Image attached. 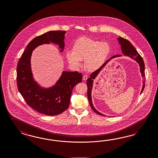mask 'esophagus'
Returning <instances> with one entry per match:
<instances>
[{
	"label": "esophagus",
	"instance_id": "obj_1",
	"mask_svg": "<svg viewBox=\"0 0 158 158\" xmlns=\"http://www.w3.org/2000/svg\"><path fill=\"white\" fill-rule=\"evenodd\" d=\"M82 79H83V80H84V81H86V80L88 79V76H87L86 75H84V76H83V78H82Z\"/></svg>",
	"mask_w": 158,
	"mask_h": 158
}]
</instances>
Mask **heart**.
Returning a JSON list of instances; mask_svg holds the SVG:
<instances>
[{
  "label": "heart",
  "mask_w": 158,
  "mask_h": 158,
  "mask_svg": "<svg viewBox=\"0 0 158 158\" xmlns=\"http://www.w3.org/2000/svg\"><path fill=\"white\" fill-rule=\"evenodd\" d=\"M110 52L111 47L107 42L82 37L74 42L73 50L66 51V56L68 62L76 67L80 66L82 60L85 59L86 69L94 72L101 68Z\"/></svg>",
  "instance_id": "1"
}]
</instances>
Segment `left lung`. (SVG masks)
Segmentation results:
<instances>
[{"mask_svg":"<svg viewBox=\"0 0 158 158\" xmlns=\"http://www.w3.org/2000/svg\"><path fill=\"white\" fill-rule=\"evenodd\" d=\"M118 41H119V44L121 45V48L122 50V53L125 56H129L131 59H134L136 60V62L139 64L140 66V72L141 74L142 77H144V80L143 81V87H142V89L141 91V94H142L143 91L144 90L145 87V65L144 62L143 61V59L142 58V57L140 56V55L138 53V52L137 51V50L135 48V47L132 45L131 43V42L129 41L126 40L124 38H122L121 37H118ZM122 55H116L112 56L110 59L107 60L101 66V68H100L98 70H96L95 72L92 73L90 75V77L86 81V84L88 86V100L89 102L90 107L92 109L95 111V113L100 115H103L105 116L104 114L102 113H99L98 111H97L95 109L93 103H92V96H91V93H92V87H93V83H94V80H95L96 77L98 76V74H99L100 71L103 69L104 67L107 64V63H108L112 59L115 58H117L121 56Z\"/></svg>","mask_w":158,"mask_h":158,"instance_id":"obj_1","label":"left lung"}]
</instances>
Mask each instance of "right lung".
<instances>
[{
  "mask_svg": "<svg viewBox=\"0 0 158 158\" xmlns=\"http://www.w3.org/2000/svg\"><path fill=\"white\" fill-rule=\"evenodd\" d=\"M66 31H49L33 39L27 46L17 68L18 90L27 103L37 112L54 116L68 108L74 86L82 82V76L78 72L63 71L54 85L44 88L33 77L31 59L33 51L39 45L53 43L59 46L60 52L64 47Z\"/></svg>",
  "mask_w": 158,
  "mask_h": 158,
  "instance_id": "1",
  "label": "right lung"
}]
</instances>
